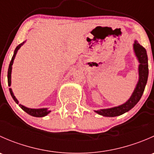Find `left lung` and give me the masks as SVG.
<instances>
[{"label": "left lung", "mask_w": 154, "mask_h": 154, "mask_svg": "<svg viewBox=\"0 0 154 154\" xmlns=\"http://www.w3.org/2000/svg\"><path fill=\"white\" fill-rule=\"evenodd\" d=\"M133 49H134L135 54H136V57L139 62V78L131 97L126 103L119 106L94 111L97 114L106 116V117H115V116H121V115L127 112L132 108H133L142 97L147 81V77H148V63H147V51H146L145 48L140 45L137 41L134 42Z\"/></svg>", "instance_id": "8db88e82"}]
</instances>
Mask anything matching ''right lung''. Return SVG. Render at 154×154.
Here are the masks:
<instances>
[{
	"label": "right lung",
	"mask_w": 154,
	"mask_h": 154,
	"mask_svg": "<svg viewBox=\"0 0 154 154\" xmlns=\"http://www.w3.org/2000/svg\"><path fill=\"white\" fill-rule=\"evenodd\" d=\"M24 42H22L21 44L18 45L17 46L16 48H15V51H14V54L12 57V60H11L10 66H9V68H8V73H7V79H8V86H11V72H12V64H13V61H14V60H15V55H16L18 49H19V48H21L23 45H24ZM10 92L11 96H12V97L13 98V100H15V103H16L17 104H18V100L15 98V95H14L13 92H12V88H10ZM18 105H19V106L21 107V108L22 109L24 112H26L27 114L30 115V116H34V117H44V116H47L48 113L51 112V111H49V110L48 109V108L30 109V108H27V107L23 106V105H21V104H18Z\"/></svg>",
	"instance_id": "1"
}]
</instances>
